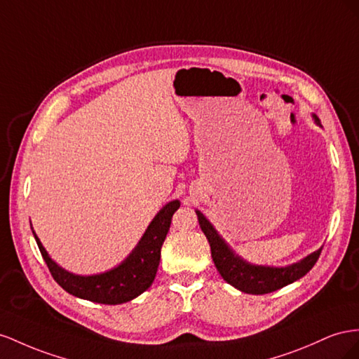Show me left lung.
Here are the masks:
<instances>
[{
	"label": "left lung",
	"mask_w": 359,
	"mask_h": 359,
	"mask_svg": "<svg viewBox=\"0 0 359 359\" xmlns=\"http://www.w3.org/2000/svg\"><path fill=\"white\" fill-rule=\"evenodd\" d=\"M317 125H320L319 118L314 116ZM197 212L200 227L210 243L212 259L222 278L241 292L251 294H264L278 290L310 272L316 262L319 260L322 248L310 254L304 260L285 266V268H269V266H254L243 262L227 247L219 234L212 227V224L203 217L200 210Z\"/></svg>",
	"instance_id": "left-lung-1"
}]
</instances>
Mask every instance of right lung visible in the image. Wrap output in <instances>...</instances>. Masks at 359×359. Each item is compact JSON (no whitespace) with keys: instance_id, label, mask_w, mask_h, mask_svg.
<instances>
[{"instance_id":"1","label":"right lung","mask_w":359,"mask_h":359,"mask_svg":"<svg viewBox=\"0 0 359 359\" xmlns=\"http://www.w3.org/2000/svg\"><path fill=\"white\" fill-rule=\"evenodd\" d=\"M179 208V200L162 208L129 257L117 268L99 275L81 276L61 269L49 257L34 231L33 234L50 275L67 293L91 302L116 305L132 301L151 285L159 266L162 243L167 238L172 215Z\"/></svg>"}]
</instances>
